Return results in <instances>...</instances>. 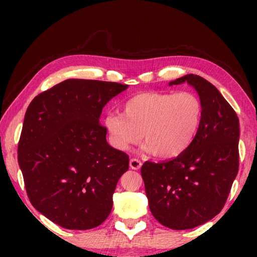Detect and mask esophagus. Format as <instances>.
Returning <instances> with one entry per match:
<instances>
[{
  "instance_id": "obj_1",
  "label": "esophagus",
  "mask_w": 257,
  "mask_h": 257,
  "mask_svg": "<svg viewBox=\"0 0 257 257\" xmlns=\"http://www.w3.org/2000/svg\"><path fill=\"white\" fill-rule=\"evenodd\" d=\"M142 165H143L142 161H140L139 159H136V158H132V159L130 160V167H131L132 170H136V171L140 170Z\"/></svg>"
}]
</instances>
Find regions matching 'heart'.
<instances>
[{
    "label": "heart",
    "mask_w": 257,
    "mask_h": 257,
    "mask_svg": "<svg viewBox=\"0 0 257 257\" xmlns=\"http://www.w3.org/2000/svg\"><path fill=\"white\" fill-rule=\"evenodd\" d=\"M121 108L122 114L108 112L104 118L112 145L127 151L143 136L145 150L161 159L175 158L187 150L203 118L202 101L192 91L140 92L127 98Z\"/></svg>",
    "instance_id": "1"
}]
</instances>
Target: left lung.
<instances>
[{
	"label": "left lung",
	"instance_id": "8db88e82",
	"mask_svg": "<svg viewBox=\"0 0 257 257\" xmlns=\"http://www.w3.org/2000/svg\"><path fill=\"white\" fill-rule=\"evenodd\" d=\"M203 105L200 131L180 156L160 163L146 161L142 177L152 215L175 230L192 229L222 210L238 172V118L213 84L186 75Z\"/></svg>",
	"mask_w": 257,
	"mask_h": 257
}]
</instances>
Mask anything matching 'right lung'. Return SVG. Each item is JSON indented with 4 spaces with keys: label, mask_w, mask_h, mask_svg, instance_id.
I'll use <instances>...</instances> for the list:
<instances>
[{
    "label": "right lung",
    "mask_w": 257,
    "mask_h": 257,
    "mask_svg": "<svg viewBox=\"0 0 257 257\" xmlns=\"http://www.w3.org/2000/svg\"><path fill=\"white\" fill-rule=\"evenodd\" d=\"M127 85L66 79L31 100L19 142V165L31 205L66 229L106 220L128 156L106 142L103 107Z\"/></svg>",
    "instance_id": "right-lung-1"
}]
</instances>
